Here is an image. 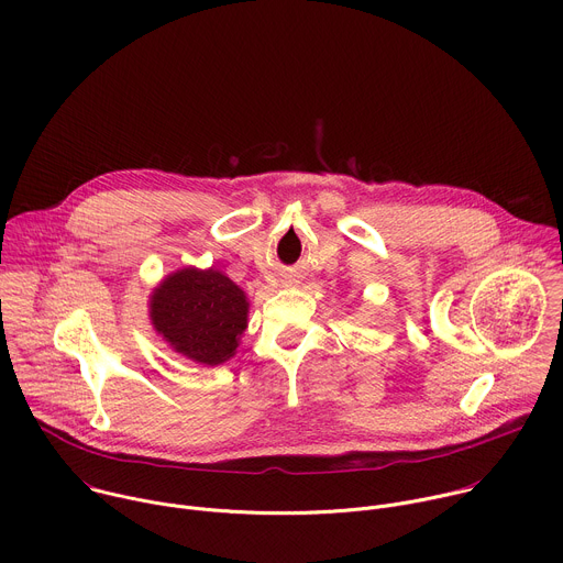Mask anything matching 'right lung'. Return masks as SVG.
Instances as JSON below:
<instances>
[{
  "instance_id": "1",
  "label": "right lung",
  "mask_w": 563,
  "mask_h": 563,
  "mask_svg": "<svg viewBox=\"0 0 563 563\" xmlns=\"http://www.w3.org/2000/svg\"><path fill=\"white\" fill-rule=\"evenodd\" d=\"M148 309L155 332L174 352L213 367L235 354L250 302L222 272L185 267L153 289Z\"/></svg>"
}]
</instances>
